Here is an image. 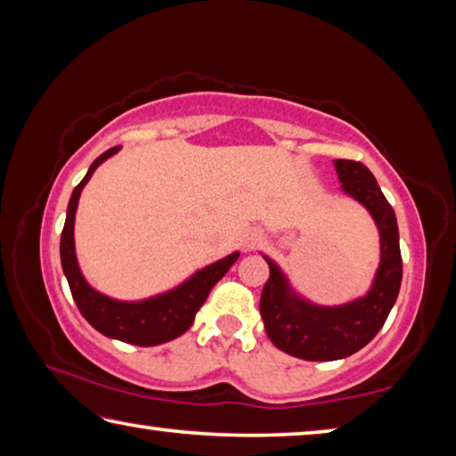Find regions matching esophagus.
<instances>
[{
  "label": "esophagus",
  "mask_w": 456,
  "mask_h": 456,
  "mask_svg": "<svg viewBox=\"0 0 456 456\" xmlns=\"http://www.w3.org/2000/svg\"><path fill=\"white\" fill-rule=\"evenodd\" d=\"M261 241H264V235H261V233H249V235H247L243 245H245V249H251V247H256Z\"/></svg>",
  "instance_id": "esophagus-1"
}]
</instances>
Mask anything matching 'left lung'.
I'll return each mask as SVG.
<instances>
[{
  "instance_id": "8db88e82",
  "label": "left lung",
  "mask_w": 456,
  "mask_h": 456,
  "mask_svg": "<svg viewBox=\"0 0 456 456\" xmlns=\"http://www.w3.org/2000/svg\"><path fill=\"white\" fill-rule=\"evenodd\" d=\"M342 189L366 207L380 231V267L364 297L338 307H322L291 296L289 283L272 259L269 280L261 291L259 312L275 348L310 362L352 356L372 339L395 305L403 281L398 225L392 205L382 195L374 175L356 160L338 159Z\"/></svg>"
}]
</instances>
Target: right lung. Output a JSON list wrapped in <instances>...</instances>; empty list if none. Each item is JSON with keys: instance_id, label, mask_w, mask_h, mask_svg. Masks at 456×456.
<instances>
[{"instance_id": "obj_1", "label": "right lung", "mask_w": 456, "mask_h": 456, "mask_svg": "<svg viewBox=\"0 0 456 456\" xmlns=\"http://www.w3.org/2000/svg\"><path fill=\"white\" fill-rule=\"evenodd\" d=\"M120 146H112L90 165L88 173L74 189L70 203H68L64 231L60 239V257L61 269L70 285L72 297L78 305L80 314L86 318L92 328L108 338L120 339V342L134 346H159L179 338L191 328L199 307L205 304L207 296L215 283L229 272V267L239 259V253H231L217 264H211L200 269L179 288L163 293V296L149 297L144 302H118V299L106 297L96 289H92L76 261L74 251V217L78 209V199L84 184L90 181L92 173L106 159L117 154Z\"/></svg>"}]
</instances>
